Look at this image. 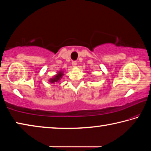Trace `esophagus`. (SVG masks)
<instances>
[{
  "instance_id": "esophagus-1",
  "label": "esophagus",
  "mask_w": 151,
  "mask_h": 151,
  "mask_svg": "<svg viewBox=\"0 0 151 151\" xmlns=\"http://www.w3.org/2000/svg\"><path fill=\"white\" fill-rule=\"evenodd\" d=\"M76 65H77V63H76V61H73V62H72V65L73 66H76Z\"/></svg>"
}]
</instances>
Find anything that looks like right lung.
<instances>
[{"label":"right lung","mask_w":151,"mask_h":151,"mask_svg":"<svg viewBox=\"0 0 151 151\" xmlns=\"http://www.w3.org/2000/svg\"><path fill=\"white\" fill-rule=\"evenodd\" d=\"M64 75L63 72V71H59V72L57 73V75H55L54 76H53L52 78H51L49 82L51 83H58L60 81L61 78H62V76Z\"/></svg>","instance_id":"right-lung-1"}]
</instances>
